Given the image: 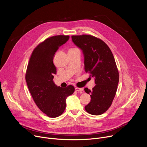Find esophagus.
Here are the masks:
<instances>
[{"mask_svg":"<svg viewBox=\"0 0 147 147\" xmlns=\"http://www.w3.org/2000/svg\"><path fill=\"white\" fill-rule=\"evenodd\" d=\"M75 90L76 91H82L84 90V89L82 88H78V87H76L75 88Z\"/></svg>","mask_w":147,"mask_h":147,"instance_id":"esophagus-1","label":"esophagus"}]
</instances>
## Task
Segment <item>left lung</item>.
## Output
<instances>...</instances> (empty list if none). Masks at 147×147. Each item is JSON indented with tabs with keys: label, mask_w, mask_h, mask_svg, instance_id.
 <instances>
[{
	"label": "left lung",
	"mask_w": 147,
	"mask_h": 147,
	"mask_svg": "<svg viewBox=\"0 0 147 147\" xmlns=\"http://www.w3.org/2000/svg\"><path fill=\"white\" fill-rule=\"evenodd\" d=\"M71 38L84 55L86 72L95 77L92 90L84 88L91 98L85 109L93 115H102L111 106L117 89L119 75L114 56L107 44L97 37L84 34Z\"/></svg>",
	"instance_id": "left-lung-1"
}]
</instances>
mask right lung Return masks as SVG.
I'll list each match as a JSON object with an SVG mask.
<instances>
[{
	"instance_id": "obj_1",
	"label": "right lung",
	"mask_w": 147,
	"mask_h": 147,
	"mask_svg": "<svg viewBox=\"0 0 147 147\" xmlns=\"http://www.w3.org/2000/svg\"><path fill=\"white\" fill-rule=\"evenodd\" d=\"M69 35H56L47 38L32 51L26 73L28 90L38 108L50 117H57L66 109V99L75 88L56 86L53 81L56 69L54 55L69 39Z\"/></svg>"
}]
</instances>
